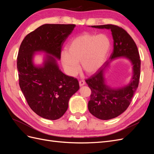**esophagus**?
Returning <instances> with one entry per match:
<instances>
[{"label":"esophagus","instance_id":"obj_1","mask_svg":"<svg viewBox=\"0 0 154 154\" xmlns=\"http://www.w3.org/2000/svg\"><path fill=\"white\" fill-rule=\"evenodd\" d=\"M85 83V81H83V80H80V82H79V85H80V87L84 85Z\"/></svg>","mask_w":154,"mask_h":154}]
</instances>
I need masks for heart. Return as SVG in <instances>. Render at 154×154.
Returning <instances> with one entry per match:
<instances>
[{"label": "heart", "instance_id": "b5f03b06", "mask_svg": "<svg viewBox=\"0 0 154 154\" xmlns=\"http://www.w3.org/2000/svg\"><path fill=\"white\" fill-rule=\"evenodd\" d=\"M110 47V41L105 34L85 32L73 38L63 51V66L71 76L78 73L81 63L82 69L88 74L96 72L103 65Z\"/></svg>", "mask_w": 154, "mask_h": 154}]
</instances>
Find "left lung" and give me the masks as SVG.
Listing matches in <instances>:
<instances>
[{
	"mask_svg": "<svg viewBox=\"0 0 154 154\" xmlns=\"http://www.w3.org/2000/svg\"><path fill=\"white\" fill-rule=\"evenodd\" d=\"M98 29H110L114 40V49L109 59L125 57L133 66V76L128 85L119 89H112L106 85L104 72L110 61H106L97 71L85 80L91 90L88 103V110L96 118L108 120L122 114L127 109L139 85L141 60L135 42L122 27L112 24L91 26Z\"/></svg>",
	"mask_w": 154,
	"mask_h": 154,
	"instance_id": "1",
	"label": "left lung"
}]
</instances>
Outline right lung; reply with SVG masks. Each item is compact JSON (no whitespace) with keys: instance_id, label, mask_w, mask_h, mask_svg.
Here are the masks:
<instances>
[{"instance_id":"add662e5","label":"right lung","mask_w":154,"mask_h":154,"mask_svg":"<svg viewBox=\"0 0 154 154\" xmlns=\"http://www.w3.org/2000/svg\"><path fill=\"white\" fill-rule=\"evenodd\" d=\"M75 24H44L27 35L17 57L19 85L32 110L50 120L60 118L67 111L69 100L80 88L76 78L60 71L57 59L61 58L65 41ZM48 55L42 66L32 62L34 54Z\"/></svg>"}]
</instances>
